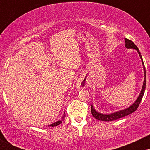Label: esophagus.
Here are the masks:
<instances>
[{
  "label": "esophagus",
  "instance_id": "1",
  "mask_svg": "<svg viewBox=\"0 0 150 150\" xmlns=\"http://www.w3.org/2000/svg\"><path fill=\"white\" fill-rule=\"evenodd\" d=\"M77 86L79 89H84V88H86V87H87V85H86L85 82H81V81L80 82H77Z\"/></svg>",
  "mask_w": 150,
  "mask_h": 150
}]
</instances>
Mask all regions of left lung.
I'll list each match as a JSON object with an SVG mask.
<instances>
[{
	"instance_id": "1",
	"label": "left lung",
	"mask_w": 150,
	"mask_h": 150,
	"mask_svg": "<svg viewBox=\"0 0 150 150\" xmlns=\"http://www.w3.org/2000/svg\"><path fill=\"white\" fill-rule=\"evenodd\" d=\"M125 47H126L127 49H133L137 50V52L139 53V55H140L141 60H142V65H143L144 71V80L143 82V85H142V90H141L140 95L138 96L137 99H136V101L131 105V106H129L128 108H125L124 110H121V111H117V112H115L113 113H110V114H102V113L97 112V111L94 109V107H93L92 105H91V112H92V116H94L96 119L102 120V121H112V120L118 119V118H123V117L128 116L129 114H131L132 113L135 112L136 110H137V108H138L139 105L140 104V101L142 99V97H143L144 95V90H145V87H146V70H145V68H144L143 61H142V56H141L140 52L139 51L138 48L137 47V46H136L135 44L132 42V41H130V39H126V38H125Z\"/></svg>"
}]
</instances>
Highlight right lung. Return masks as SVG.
Here are the masks:
<instances>
[{"label":"right lung","instance_id":"1","mask_svg":"<svg viewBox=\"0 0 150 150\" xmlns=\"http://www.w3.org/2000/svg\"><path fill=\"white\" fill-rule=\"evenodd\" d=\"M65 116L64 115V116H63V118H62V119H61V120H58V121H57V122H56V123H52V124H51V125H49V126H51V127H54V126H57L58 125H59V124H61V123H62V120H63V118H64Z\"/></svg>","mask_w":150,"mask_h":150}]
</instances>
